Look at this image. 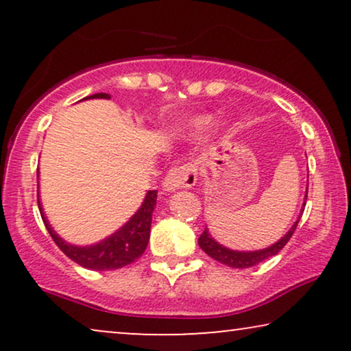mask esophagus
<instances>
[{
    "mask_svg": "<svg viewBox=\"0 0 351 351\" xmlns=\"http://www.w3.org/2000/svg\"><path fill=\"white\" fill-rule=\"evenodd\" d=\"M198 180V171L193 165L176 166L167 172L165 179V191H176L179 189H191Z\"/></svg>",
    "mask_w": 351,
    "mask_h": 351,
    "instance_id": "esophagus-1",
    "label": "esophagus"
}]
</instances>
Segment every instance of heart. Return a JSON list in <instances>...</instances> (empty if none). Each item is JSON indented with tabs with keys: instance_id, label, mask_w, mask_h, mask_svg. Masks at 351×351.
Here are the masks:
<instances>
[{
	"instance_id": "obj_1",
	"label": "heart",
	"mask_w": 351,
	"mask_h": 351,
	"mask_svg": "<svg viewBox=\"0 0 351 351\" xmlns=\"http://www.w3.org/2000/svg\"><path fill=\"white\" fill-rule=\"evenodd\" d=\"M210 124H213V118L210 117H199L193 119V123H191V126L195 129H198V131H203V129H208Z\"/></svg>"
}]
</instances>
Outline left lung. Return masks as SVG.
Masks as SVG:
<instances>
[{
    "label": "left lung",
    "mask_w": 351,
    "mask_h": 351,
    "mask_svg": "<svg viewBox=\"0 0 351 351\" xmlns=\"http://www.w3.org/2000/svg\"><path fill=\"white\" fill-rule=\"evenodd\" d=\"M306 195H308V185H306ZM306 195H305V199H306ZM304 208H305V201H304ZM304 208H302V213L299 215V219L295 220L289 232H287L285 237L280 239V241H276L275 244H271V246H268L265 249H261V251L243 252V251H233V249L225 247V246H222V244H219L217 241H215L213 237H210L208 228H204L203 234H201L199 239H198V244H199V247L203 249V251L208 254L209 257H213L214 261L223 263V265L232 267V268L254 267V265H257V263L267 261L268 257L276 256V254L286 246L287 241H289L291 237L295 232L297 223H299L302 214H304Z\"/></svg>",
    "instance_id": "8db88e82"
}]
</instances>
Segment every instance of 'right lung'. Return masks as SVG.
<instances>
[{"label": "right lung", "mask_w": 351, "mask_h": 351, "mask_svg": "<svg viewBox=\"0 0 351 351\" xmlns=\"http://www.w3.org/2000/svg\"><path fill=\"white\" fill-rule=\"evenodd\" d=\"M86 99H110V94L99 93ZM156 190H148L141 208L121 228L100 243L90 244V246H75V244L66 243L52 230L43 213L40 191H38V208H40L43 222H45L51 238L66 257L88 270H117V268H123L137 261L147 249L148 239H150L152 214L156 206Z\"/></svg>", "instance_id": "add662e5"}]
</instances>
